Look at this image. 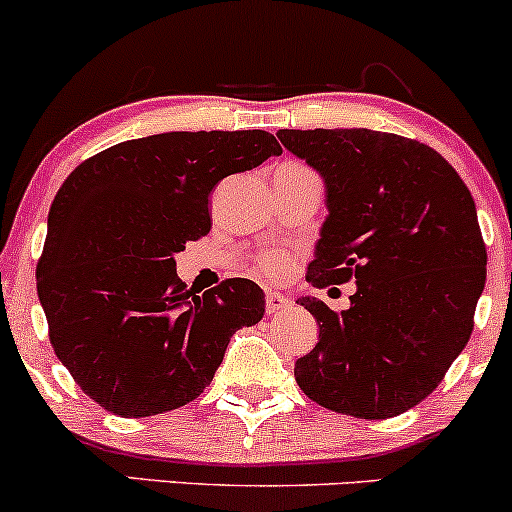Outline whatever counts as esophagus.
<instances>
[{
	"label": "esophagus",
	"instance_id": "34e87169",
	"mask_svg": "<svg viewBox=\"0 0 512 512\" xmlns=\"http://www.w3.org/2000/svg\"><path fill=\"white\" fill-rule=\"evenodd\" d=\"M291 305L289 298L284 296V293H267V313L274 315V313H281V310H286Z\"/></svg>",
	"mask_w": 512,
	"mask_h": 512
}]
</instances>
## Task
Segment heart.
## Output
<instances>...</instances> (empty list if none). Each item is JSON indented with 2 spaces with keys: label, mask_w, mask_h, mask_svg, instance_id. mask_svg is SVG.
Returning <instances> with one entry per match:
<instances>
[{
  "label": "heart",
  "mask_w": 512,
  "mask_h": 512,
  "mask_svg": "<svg viewBox=\"0 0 512 512\" xmlns=\"http://www.w3.org/2000/svg\"><path fill=\"white\" fill-rule=\"evenodd\" d=\"M262 267L269 276H281L286 272V269H289V257L281 255V252H274V255L264 257Z\"/></svg>",
  "instance_id": "heart-1"
}]
</instances>
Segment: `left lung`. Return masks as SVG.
Instances as JSON below:
<instances>
[{"mask_svg": "<svg viewBox=\"0 0 512 512\" xmlns=\"http://www.w3.org/2000/svg\"><path fill=\"white\" fill-rule=\"evenodd\" d=\"M276 137L325 182L327 219L308 284L356 281L334 313L301 296L320 325L293 375L313 402L390 419L436 390L469 342L486 284L477 207L431 146L373 129H281Z\"/></svg>", "mask_w": 512, "mask_h": 512, "instance_id": "8db88e82", "label": "left lung"}]
</instances>
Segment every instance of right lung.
Instances as JSON below:
<instances>
[{"mask_svg":"<svg viewBox=\"0 0 512 512\" xmlns=\"http://www.w3.org/2000/svg\"><path fill=\"white\" fill-rule=\"evenodd\" d=\"M274 134L163 132L129 139L72 170L48 214L35 279L62 366L125 419L192 402L240 327L264 315L250 279L195 296L175 255L211 228L216 182L279 156Z\"/></svg>","mask_w":512,"mask_h":512,"instance_id":"right-lung-1","label":"right lung"}]
</instances>
